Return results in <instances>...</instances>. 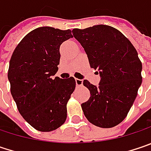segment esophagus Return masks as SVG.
Segmentation results:
<instances>
[{"mask_svg": "<svg viewBox=\"0 0 151 151\" xmlns=\"http://www.w3.org/2000/svg\"><path fill=\"white\" fill-rule=\"evenodd\" d=\"M82 80H81V79H76V86H81L82 85Z\"/></svg>", "mask_w": 151, "mask_h": 151, "instance_id": "1", "label": "esophagus"}]
</instances>
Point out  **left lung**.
I'll return each mask as SVG.
<instances>
[{
    "mask_svg": "<svg viewBox=\"0 0 151 151\" xmlns=\"http://www.w3.org/2000/svg\"><path fill=\"white\" fill-rule=\"evenodd\" d=\"M72 33L84 48L90 67L101 76L98 87L83 81L90 91L88 101L81 104L83 113L96 126H116L127 116L142 83L137 52L122 32L110 26L75 28Z\"/></svg>",
    "mask_w": 151,
    "mask_h": 151,
    "instance_id": "8db88e82",
    "label": "left lung"
}]
</instances>
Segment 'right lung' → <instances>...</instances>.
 Returning <instances> with one entry per match:
<instances>
[{
  "label": "right lung",
  "instance_id": "right-lung-1",
  "mask_svg": "<svg viewBox=\"0 0 151 151\" xmlns=\"http://www.w3.org/2000/svg\"><path fill=\"white\" fill-rule=\"evenodd\" d=\"M72 38L70 30L43 27L19 43L7 73L11 94L28 124L40 132H51L67 119V103L75 90L74 77L61 79L60 45Z\"/></svg>",
  "mask_w": 151,
  "mask_h": 151
}]
</instances>
